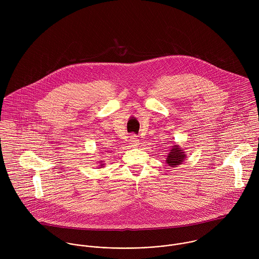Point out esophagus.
<instances>
[{
  "label": "esophagus",
  "mask_w": 259,
  "mask_h": 259,
  "mask_svg": "<svg viewBox=\"0 0 259 259\" xmlns=\"http://www.w3.org/2000/svg\"><path fill=\"white\" fill-rule=\"evenodd\" d=\"M140 140L138 139V137L136 136V135H134V136H132L131 137V139H130V145H131V147H133V148H136V147H138L140 144Z\"/></svg>",
  "instance_id": "34e87169"
}]
</instances>
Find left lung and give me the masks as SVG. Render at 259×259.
Wrapping results in <instances>:
<instances>
[{"instance_id": "obj_1", "label": "left lung", "mask_w": 259, "mask_h": 259, "mask_svg": "<svg viewBox=\"0 0 259 259\" xmlns=\"http://www.w3.org/2000/svg\"><path fill=\"white\" fill-rule=\"evenodd\" d=\"M185 151H184L180 146H174L172 148L169 150L168 155L166 157V163L170 167H176L177 165H180L184 162L185 159Z\"/></svg>"}]
</instances>
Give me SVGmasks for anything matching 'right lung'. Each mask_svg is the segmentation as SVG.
I'll return each instance as SVG.
<instances>
[{
    "instance_id": "1",
    "label": "right lung",
    "mask_w": 259,
    "mask_h": 259,
    "mask_svg": "<svg viewBox=\"0 0 259 259\" xmlns=\"http://www.w3.org/2000/svg\"><path fill=\"white\" fill-rule=\"evenodd\" d=\"M102 162H103V161L101 160V163H102ZM103 165H104V163H103V164H101V166H103Z\"/></svg>"
}]
</instances>
